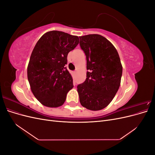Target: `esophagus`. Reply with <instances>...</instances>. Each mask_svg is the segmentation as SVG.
Returning a JSON list of instances; mask_svg holds the SVG:
<instances>
[{
  "label": "esophagus",
  "instance_id": "1",
  "mask_svg": "<svg viewBox=\"0 0 155 155\" xmlns=\"http://www.w3.org/2000/svg\"><path fill=\"white\" fill-rule=\"evenodd\" d=\"M73 73H74V74H76V71H74Z\"/></svg>",
  "mask_w": 155,
  "mask_h": 155
}]
</instances>
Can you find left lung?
Returning a JSON list of instances; mask_svg holds the SVG:
<instances>
[{"instance_id":"1","label":"left lung","mask_w":155,"mask_h":155,"mask_svg":"<svg viewBox=\"0 0 155 155\" xmlns=\"http://www.w3.org/2000/svg\"><path fill=\"white\" fill-rule=\"evenodd\" d=\"M87 58V78L78 86L81 105L91 110L105 108L120 86L122 65L118 51L105 37L98 34L79 37Z\"/></svg>"}]
</instances>
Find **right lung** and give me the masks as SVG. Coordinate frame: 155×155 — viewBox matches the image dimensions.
Segmentation results:
<instances>
[{"label": "right lung", "instance_id": "obj_1", "mask_svg": "<svg viewBox=\"0 0 155 155\" xmlns=\"http://www.w3.org/2000/svg\"><path fill=\"white\" fill-rule=\"evenodd\" d=\"M79 37L59 31L45 33L37 42L27 68L33 94L48 107L61 106L73 79L65 64L69 51L79 44Z\"/></svg>", "mask_w": 155, "mask_h": 155}]
</instances>
